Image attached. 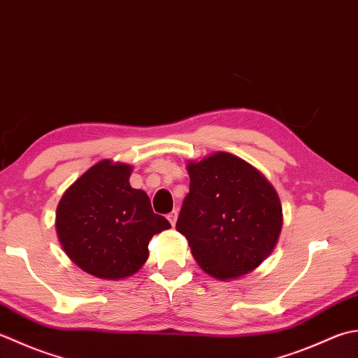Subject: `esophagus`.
<instances>
[{"mask_svg":"<svg viewBox=\"0 0 358 358\" xmlns=\"http://www.w3.org/2000/svg\"><path fill=\"white\" fill-rule=\"evenodd\" d=\"M177 217H178V211H177V209H173L172 213L167 214V220L171 222V225H172V227L175 225V222H177Z\"/></svg>","mask_w":358,"mask_h":358,"instance_id":"esophagus-1","label":"esophagus"}]
</instances>
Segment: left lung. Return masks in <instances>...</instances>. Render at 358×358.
I'll return each instance as SVG.
<instances>
[{
	"mask_svg": "<svg viewBox=\"0 0 358 358\" xmlns=\"http://www.w3.org/2000/svg\"><path fill=\"white\" fill-rule=\"evenodd\" d=\"M189 194L177 220L200 267L217 279L247 275L275 248L281 201L247 161L219 152L189 163Z\"/></svg>",
	"mask_w": 358,
	"mask_h": 358,
	"instance_id": "1",
	"label": "left lung"
}]
</instances>
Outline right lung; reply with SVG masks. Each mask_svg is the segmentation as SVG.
I'll return each instance as SVG.
<instances>
[{
  "instance_id": "obj_1",
  "label": "right lung",
  "mask_w": 358,
  "mask_h": 358,
  "mask_svg": "<svg viewBox=\"0 0 358 358\" xmlns=\"http://www.w3.org/2000/svg\"><path fill=\"white\" fill-rule=\"evenodd\" d=\"M131 167L108 159L68 187L57 206L55 228L69 259L102 279L136 273L149 257V242L171 228L150 199L129 183Z\"/></svg>"
}]
</instances>
